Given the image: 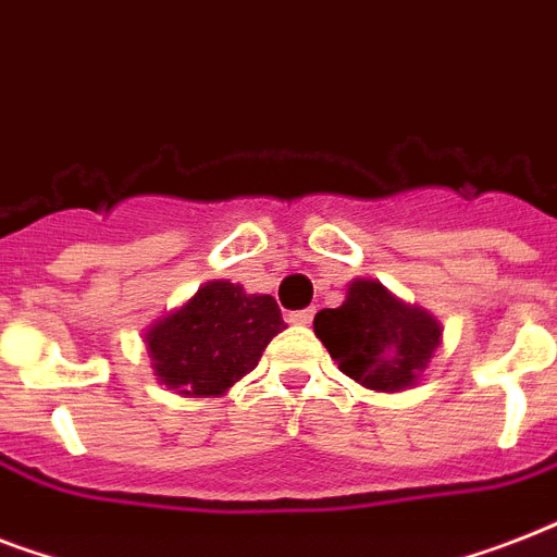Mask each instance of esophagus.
Here are the masks:
<instances>
[{
    "label": "esophagus",
    "mask_w": 557,
    "mask_h": 557,
    "mask_svg": "<svg viewBox=\"0 0 557 557\" xmlns=\"http://www.w3.org/2000/svg\"><path fill=\"white\" fill-rule=\"evenodd\" d=\"M312 318H314L312 306H309V309H297V312L288 314V321L300 323V326H306V323H312Z\"/></svg>",
    "instance_id": "esophagus-1"
}]
</instances>
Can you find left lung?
<instances>
[{"instance_id": "8db88e82", "label": "left lung", "mask_w": 557, "mask_h": 557, "mask_svg": "<svg viewBox=\"0 0 557 557\" xmlns=\"http://www.w3.org/2000/svg\"><path fill=\"white\" fill-rule=\"evenodd\" d=\"M314 335L349 379L370 389H405L440 347L442 326L401 304L379 280H356L338 309L314 314Z\"/></svg>"}]
</instances>
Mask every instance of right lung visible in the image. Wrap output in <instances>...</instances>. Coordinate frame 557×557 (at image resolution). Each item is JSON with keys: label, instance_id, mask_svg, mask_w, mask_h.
Here are the masks:
<instances>
[{"label": "right lung", "instance_id": "right-lung-1", "mask_svg": "<svg viewBox=\"0 0 557 557\" xmlns=\"http://www.w3.org/2000/svg\"><path fill=\"white\" fill-rule=\"evenodd\" d=\"M286 330L271 295H245L243 286L213 280L178 312L147 332L152 370L185 396H222L251 372L269 341Z\"/></svg>", "mask_w": 557, "mask_h": 557}]
</instances>
